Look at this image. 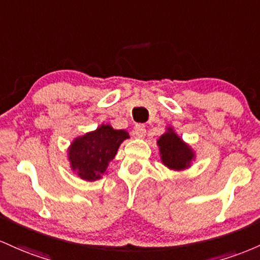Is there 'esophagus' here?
I'll return each mask as SVG.
<instances>
[{
  "mask_svg": "<svg viewBox=\"0 0 260 260\" xmlns=\"http://www.w3.org/2000/svg\"><path fill=\"white\" fill-rule=\"evenodd\" d=\"M145 134H146V127H145V125L138 124V125H135V126H134V129H133V135H134V138L141 139V138H144Z\"/></svg>",
  "mask_w": 260,
  "mask_h": 260,
  "instance_id": "34e87169",
  "label": "esophagus"
}]
</instances>
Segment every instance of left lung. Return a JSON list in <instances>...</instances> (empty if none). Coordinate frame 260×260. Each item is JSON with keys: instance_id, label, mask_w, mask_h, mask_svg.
I'll list each match as a JSON object with an SVG mask.
<instances>
[{"instance_id": "obj_1", "label": "left lung", "mask_w": 260, "mask_h": 260, "mask_svg": "<svg viewBox=\"0 0 260 260\" xmlns=\"http://www.w3.org/2000/svg\"><path fill=\"white\" fill-rule=\"evenodd\" d=\"M159 146L162 162L168 168L174 171H182L188 168L194 158V152L179 136L168 127V131L157 141Z\"/></svg>"}]
</instances>
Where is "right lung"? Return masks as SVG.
Masks as SVG:
<instances>
[{
  "label": "right lung",
  "instance_id": "right-lung-1",
  "mask_svg": "<svg viewBox=\"0 0 260 260\" xmlns=\"http://www.w3.org/2000/svg\"><path fill=\"white\" fill-rule=\"evenodd\" d=\"M126 139H129L126 131L114 130L110 125H102L97 130L77 138L69 148L71 168L84 180L99 179Z\"/></svg>",
  "mask_w": 260,
  "mask_h": 260
}]
</instances>
